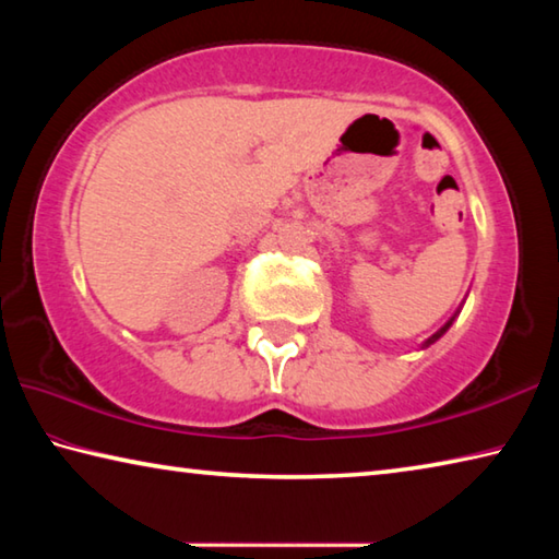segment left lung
<instances>
[{
  "mask_svg": "<svg viewBox=\"0 0 559 559\" xmlns=\"http://www.w3.org/2000/svg\"><path fill=\"white\" fill-rule=\"evenodd\" d=\"M451 323H453V318H451V320H449V323H447V325H443V328H441V330H439V333H433V335H431V337H429V340H427V343H424V347H429V345H431V343H437V340H439V337H441V335H443V333H447V330H449V328H451Z\"/></svg>",
  "mask_w": 559,
  "mask_h": 559,
  "instance_id": "1",
  "label": "left lung"
}]
</instances>
